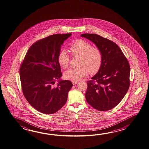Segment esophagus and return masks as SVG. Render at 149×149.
Here are the masks:
<instances>
[{"instance_id":"1","label":"esophagus","mask_w":149,"mask_h":149,"mask_svg":"<svg viewBox=\"0 0 149 149\" xmlns=\"http://www.w3.org/2000/svg\"><path fill=\"white\" fill-rule=\"evenodd\" d=\"M72 84L73 85H76V84L78 83L77 81H72Z\"/></svg>"}]
</instances>
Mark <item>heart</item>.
I'll use <instances>...</instances> for the list:
<instances>
[{"mask_svg": "<svg viewBox=\"0 0 149 149\" xmlns=\"http://www.w3.org/2000/svg\"><path fill=\"white\" fill-rule=\"evenodd\" d=\"M70 51L73 57H80L79 68L70 69L65 71L64 78L72 81H79L87 75L97 73L101 67L102 55L97 48L93 47L90 43L80 39L70 46ZM58 62L63 69L68 67L70 62V56L67 51L62 49L57 57Z\"/></svg>", "mask_w": 149, "mask_h": 149, "instance_id": "heart-1", "label": "heart"}]
</instances>
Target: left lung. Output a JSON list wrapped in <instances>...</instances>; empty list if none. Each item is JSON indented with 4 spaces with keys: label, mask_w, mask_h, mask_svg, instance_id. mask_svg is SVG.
<instances>
[{
    "label": "left lung",
    "mask_w": 149,
    "mask_h": 149,
    "mask_svg": "<svg viewBox=\"0 0 149 149\" xmlns=\"http://www.w3.org/2000/svg\"><path fill=\"white\" fill-rule=\"evenodd\" d=\"M80 36L92 41L102 55L100 70L87 81L86 101L98 111L111 110L120 102L130 87L129 63L114 42L94 33Z\"/></svg>",
    "instance_id": "left-lung-1"
}]
</instances>
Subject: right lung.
<instances>
[{"label": "right lung", "mask_w": 149, "mask_h": 149, "mask_svg": "<svg viewBox=\"0 0 149 149\" xmlns=\"http://www.w3.org/2000/svg\"><path fill=\"white\" fill-rule=\"evenodd\" d=\"M71 33L51 35L36 41L29 49L19 69L23 93L29 103L45 114H53L67 102L72 87L62 76L57 57L64 41ZM56 79V86L53 85Z\"/></svg>", "instance_id": "right-lung-1"}]
</instances>
